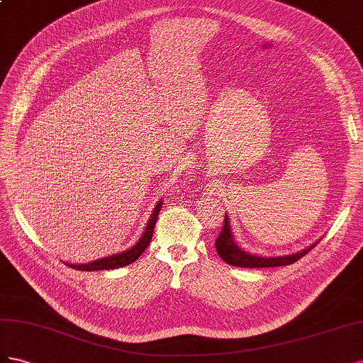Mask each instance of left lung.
Wrapping results in <instances>:
<instances>
[{"label":"left lung","instance_id":"8db88e82","mask_svg":"<svg viewBox=\"0 0 363 363\" xmlns=\"http://www.w3.org/2000/svg\"><path fill=\"white\" fill-rule=\"evenodd\" d=\"M319 243L316 240L310 246L304 247V250L289 254V255H275V257H264V255H257L245 251L242 246L237 245L234 234H233V228L230 222V216L225 214V223L222 231L217 237L216 240V251L219 254L222 260L228 264L233 266H239V267H277V266H286V264H292L299 258L304 257L310 250Z\"/></svg>","mask_w":363,"mask_h":363}]
</instances>
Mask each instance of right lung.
<instances>
[{
	"label": "right lung",
	"instance_id": "right-lung-1",
	"mask_svg": "<svg viewBox=\"0 0 363 363\" xmlns=\"http://www.w3.org/2000/svg\"><path fill=\"white\" fill-rule=\"evenodd\" d=\"M161 206H162V201H158L157 205H155V208L150 214V219L147 220V225H146V228H144V231L138 239V242L133 246H130L129 250L118 252V254H112V255H108V257L99 258V260L89 262V263H80V264L65 263V264H68L72 269H77V271L91 272V271H105V269H117V267H123V266H128V264L133 263L144 252V250H146L147 245L152 240L155 223H157L158 214L161 211Z\"/></svg>",
	"mask_w": 363,
	"mask_h": 363
}]
</instances>
